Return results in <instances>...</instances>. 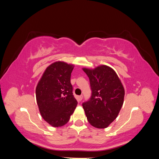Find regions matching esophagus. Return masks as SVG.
<instances>
[{
	"instance_id": "obj_1",
	"label": "esophagus",
	"mask_w": 159,
	"mask_h": 159,
	"mask_svg": "<svg viewBox=\"0 0 159 159\" xmlns=\"http://www.w3.org/2000/svg\"><path fill=\"white\" fill-rule=\"evenodd\" d=\"M78 99H79L80 101H81V100H82V99H83V96L82 95H80L79 97H78Z\"/></svg>"
}]
</instances>
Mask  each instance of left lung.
I'll return each mask as SVG.
<instances>
[{"instance_id": "obj_1", "label": "left lung", "mask_w": 159, "mask_h": 159, "mask_svg": "<svg viewBox=\"0 0 159 159\" xmlns=\"http://www.w3.org/2000/svg\"><path fill=\"white\" fill-rule=\"evenodd\" d=\"M90 81L91 97L83 103L91 125L107 128L116 119L124 102L125 89L115 70L106 65L93 69L83 68Z\"/></svg>"}]
</instances>
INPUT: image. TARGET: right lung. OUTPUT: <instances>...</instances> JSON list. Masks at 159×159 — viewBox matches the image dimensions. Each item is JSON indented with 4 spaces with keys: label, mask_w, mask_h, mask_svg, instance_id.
Here are the masks:
<instances>
[{
    "label": "right lung",
    "mask_w": 159,
    "mask_h": 159,
    "mask_svg": "<svg viewBox=\"0 0 159 159\" xmlns=\"http://www.w3.org/2000/svg\"><path fill=\"white\" fill-rule=\"evenodd\" d=\"M74 64L57 61L48 66L36 88V102L41 116L54 127L69 121L78 105L70 83Z\"/></svg>",
    "instance_id": "1"
}]
</instances>
